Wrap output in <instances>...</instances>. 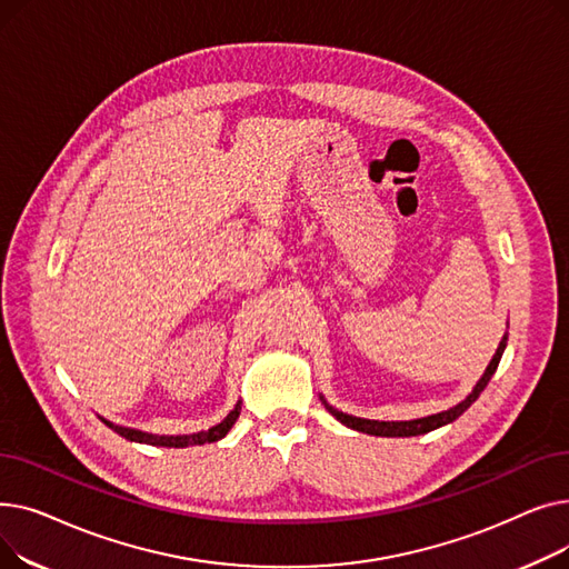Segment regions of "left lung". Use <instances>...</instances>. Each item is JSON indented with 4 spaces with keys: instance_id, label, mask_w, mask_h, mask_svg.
I'll list each match as a JSON object with an SVG mask.
<instances>
[{
    "instance_id": "1",
    "label": "left lung",
    "mask_w": 569,
    "mask_h": 569,
    "mask_svg": "<svg viewBox=\"0 0 569 569\" xmlns=\"http://www.w3.org/2000/svg\"><path fill=\"white\" fill-rule=\"evenodd\" d=\"M505 346H507V332H505V337H502V341H500V346H498V350H496V355H493V360L489 362L485 376H482L480 380H477V385L472 387V392H470L461 403H457V406L450 408V410H442V412H436V415H429V417H420V420H408V422H378V420H365V417H352V415H346V412L332 408L325 399H322V403H325L327 410H330V412L337 417V420H339L341 425H346L348 429H355V431H362V433H369V436H387V438L422 436V433H429V431H433V429H438V427H445V425L455 422L459 415H463V412L477 401V397H480V395L485 392V387L489 385L491 376L496 373L500 357H502V352H505Z\"/></svg>"
}]
</instances>
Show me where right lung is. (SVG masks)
Segmentation results:
<instances>
[{
  "instance_id": "add662e5",
  "label": "right lung",
  "mask_w": 569,
  "mask_h": 569,
  "mask_svg": "<svg viewBox=\"0 0 569 569\" xmlns=\"http://www.w3.org/2000/svg\"><path fill=\"white\" fill-rule=\"evenodd\" d=\"M239 410H242V401H237V406L226 415V420L212 429L207 431H198V433H189V436H157V433H144V431H138V429H129V427H119V425H112L108 420H103L106 427H110L114 433H119L127 440H133V442H144V445H157V447H189V445H204V442H217L221 440L230 429L232 425L237 422L239 417Z\"/></svg>"
}]
</instances>
